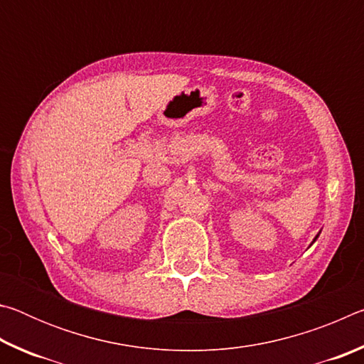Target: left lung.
<instances>
[{"mask_svg":"<svg viewBox=\"0 0 364 364\" xmlns=\"http://www.w3.org/2000/svg\"><path fill=\"white\" fill-rule=\"evenodd\" d=\"M319 232H321V231H319ZM319 232L316 234V237H315V239H313V242H315V241H316V239H318V236H319ZM313 242H311V244H313ZM311 244H310V245H311Z\"/></svg>","mask_w":364,"mask_h":364,"instance_id":"8db88e82","label":"left lung"}]
</instances>
